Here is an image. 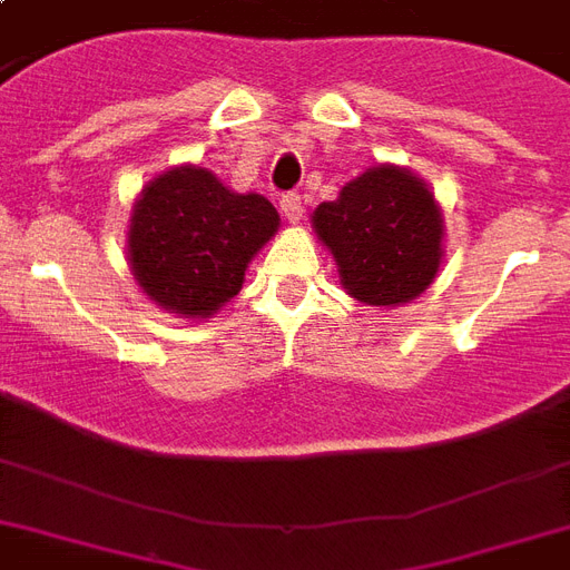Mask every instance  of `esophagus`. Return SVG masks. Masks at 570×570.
<instances>
[{
	"label": "esophagus",
	"mask_w": 570,
	"mask_h": 570,
	"mask_svg": "<svg viewBox=\"0 0 570 570\" xmlns=\"http://www.w3.org/2000/svg\"><path fill=\"white\" fill-rule=\"evenodd\" d=\"M281 213L286 215V222H289V224L302 222V215H304L302 197H298V195H284V197H281Z\"/></svg>",
	"instance_id": "obj_1"
}]
</instances>
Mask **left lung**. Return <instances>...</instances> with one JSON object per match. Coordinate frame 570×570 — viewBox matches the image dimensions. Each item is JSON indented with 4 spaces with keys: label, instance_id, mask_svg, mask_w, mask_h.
<instances>
[{
    "label": "left lung",
    "instance_id": "8db88e82",
    "mask_svg": "<svg viewBox=\"0 0 570 570\" xmlns=\"http://www.w3.org/2000/svg\"><path fill=\"white\" fill-rule=\"evenodd\" d=\"M313 227L337 259L348 295L396 307L423 293L441 268L443 222L434 195L411 171L379 165L320 204Z\"/></svg>",
    "mask_w": 570,
    "mask_h": 570
}]
</instances>
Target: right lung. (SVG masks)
<instances>
[{"instance_id":"right-lung-1","label":"right lung","mask_w":570,"mask_h":570,"mask_svg":"<svg viewBox=\"0 0 570 570\" xmlns=\"http://www.w3.org/2000/svg\"><path fill=\"white\" fill-rule=\"evenodd\" d=\"M277 224L263 195H236L195 165L174 168L138 197L129 266L159 307L186 320L209 316L239 293L250 257Z\"/></svg>"}]
</instances>
